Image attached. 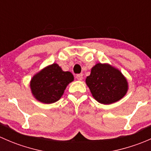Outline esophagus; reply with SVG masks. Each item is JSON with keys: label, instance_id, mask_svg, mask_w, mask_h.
Returning a JSON list of instances; mask_svg holds the SVG:
<instances>
[{"label": "esophagus", "instance_id": "1", "mask_svg": "<svg viewBox=\"0 0 151 151\" xmlns=\"http://www.w3.org/2000/svg\"><path fill=\"white\" fill-rule=\"evenodd\" d=\"M76 78L78 80H82L83 79V74H79L76 75Z\"/></svg>", "mask_w": 151, "mask_h": 151}]
</instances>
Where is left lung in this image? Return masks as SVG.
I'll return each mask as SVG.
<instances>
[{
  "instance_id": "8db88e82",
  "label": "left lung",
  "mask_w": 151,
  "mask_h": 151,
  "mask_svg": "<svg viewBox=\"0 0 151 151\" xmlns=\"http://www.w3.org/2000/svg\"><path fill=\"white\" fill-rule=\"evenodd\" d=\"M86 84L93 98L101 104L116 102L126 93L128 84L126 78L118 69L109 65L97 63L87 77Z\"/></svg>"
}]
</instances>
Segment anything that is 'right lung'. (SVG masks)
Wrapping results in <instances>:
<instances>
[{
	"mask_svg": "<svg viewBox=\"0 0 151 151\" xmlns=\"http://www.w3.org/2000/svg\"><path fill=\"white\" fill-rule=\"evenodd\" d=\"M74 77L69 71H63L56 63L50 65L36 74L30 82L33 96L41 102L51 104L58 101L67 85Z\"/></svg>",
	"mask_w": 151,
	"mask_h": 151,
	"instance_id": "obj_1",
	"label": "right lung"
}]
</instances>
